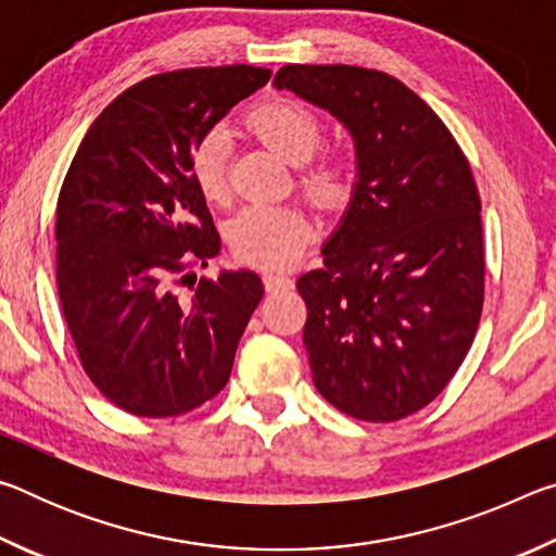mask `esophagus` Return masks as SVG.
<instances>
[{
    "label": "esophagus",
    "instance_id": "obj_1",
    "mask_svg": "<svg viewBox=\"0 0 556 556\" xmlns=\"http://www.w3.org/2000/svg\"><path fill=\"white\" fill-rule=\"evenodd\" d=\"M265 287L267 291H285L294 287V279L289 275H281V271H265Z\"/></svg>",
    "mask_w": 556,
    "mask_h": 556
}]
</instances>
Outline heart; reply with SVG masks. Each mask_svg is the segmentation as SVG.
<instances>
[{"mask_svg":"<svg viewBox=\"0 0 556 556\" xmlns=\"http://www.w3.org/2000/svg\"><path fill=\"white\" fill-rule=\"evenodd\" d=\"M250 127L285 162L301 166L324 144V119L304 102L275 98L250 112ZM191 178L205 201H228V144L220 129H211L191 152ZM353 184V162L343 152H326L304 166L299 186L321 205L343 201ZM308 215L296 205H248L228 225V242L235 255L260 267H287L312 240Z\"/></svg>","mask_w":556,"mask_h":556,"instance_id":"1","label":"heart"}]
</instances>
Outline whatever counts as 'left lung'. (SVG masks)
<instances>
[{"label": "left lung", "instance_id": "obj_1", "mask_svg": "<svg viewBox=\"0 0 556 556\" xmlns=\"http://www.w3.org/2000/svg\"><path fill=\"white\" fill-rule=\"evenodd\" d=\"M294 90L351 129L357 184L324 267L301 275L314 384L336 409L397 421L454 378L481 324V195L441 117L392 75L285 65Z\"/></svg>", "mask_w": 556, "mask_h": 556}]
</instances>
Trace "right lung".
<instances>
[{
  "label": "right lung",
  "instance_id": "add662e5",
  "mask_svg": "<svg viewBox=\"0 0 556 556\" xmlns=\"http://www.w3.org/2000/svg\"><path fill=\"white\" fill-rule=\"evenodd\" d=\"M269 68L159 73L92 122L55 205V285L92 384L137 417H178L230 380L265 285L250 269L195 279L218 255L191 152Z\"/></svg>",
  "mask_w": 556,
  "mask_h": 556
}]
</instances>
